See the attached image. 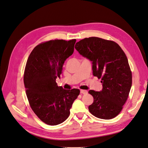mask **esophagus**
Instances as JSON below:
<instances>
[{
  "label": "esophagus",
  "mask_w": 148,
  "mask_h": 148,
  "mask_svg": "<svg viewBox=\"0 0 148 148\" xmlns=\"http://www.w3.org/2000/svg\"><path fill=\"white\" fill-rule=\"evenodd\" d=\"M80 93L81 94H86L87 93V91L85 90H80Z\"/></svg>",
  "instance_id": "obj_1"
}]
</instances>
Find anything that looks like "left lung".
<instances>
[{"mask_svg":"<svg viewBox=\"0 0 148 148\" xmlns=\"http://www.w3.org/2000/svg\"><path fill=\"white\" fill-rule=\"evenodd\" d=\"M90 60L93 76L101 78V91H88L93 102L88 110L95 117L111 119L121 112L132 86V73L125 54L116 42L97 37L82 39L75 46Z\"/></svg>","mask_w":148,"mask_h":148,"instance_id":"8db88e82","label":"left lung"}]
</instances>
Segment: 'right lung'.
Listing matches in <instances>:
<instances>
[{
    "label": "right lung",
    "instance_id": "1",
    "mask_svg": "<svg viewBox=\"0 0 148 148\" xmlns=\"http://www.w3.org/2000/svg\"><path fill=\"white\" fill-rule=\"evenodd\" d=\"M75 42L76 39H55L41 43L27 59L24 75L26 95L32 110L46 124L56 125L65 121L80 94L79 89H63L56 82Z\"/></svg>",
    "mask_w": 148,
    "mask_h": 148
}]
</instances>
